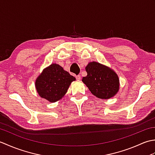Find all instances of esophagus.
Here are the masks:
<instances>
[{"mask_svg":"<svg viewBox=\"0 0 155 155\" xmlns=\"http://www.w3.org/2000/svg\"><path fill=\"white\" fill-rule=\"evenodd\" d=\"M81 75H77L76 76V79L77 80H81Z\"/></svg>","mask_w":155,"mask_h":155,"instance_id":"esophagus-1","label":"esophagus"}]
</instances>
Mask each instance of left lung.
Segmentation results:
<instances>
[{
  "label": "left lung",
  "mask_w": 155,
  "mask_h": 155,
  "mask_svg": "<svg viewBox=\"0 0 155 155\" xmlns=\"http://www.w3.org/2000/svg\"><path fill=\"white\" fill-rule=\"evenodd\" d=\"M85 69L87 75L82 81L92 94L103 99H108L117 94L119 80L113 70L97 62H89Z\"/></svg>",
  "instance_id": "obj_1"
}]
</instances>
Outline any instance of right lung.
Wrapping results in <instances>:
<instances>
[{"instance_id": "obj_1", "label": "right lung", "mask_w": 155, "mask_h": 155, "mask_svg": "<svg viewBox=\"0 0 155 155\" xmlns=\"http://www.w3.org/2000/svg\"><path fill=\"white\" fill-rule=\"evenodd\" d=\"M75 80L60 65L52 64L42 71L36 80L35 85L40 97L54 103L64 96L71 83Z\"/></svg>"}]
</instances>
